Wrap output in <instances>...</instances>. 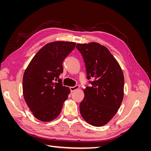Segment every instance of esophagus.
Wrapping results in <instances>:
<instances>
[{
  "mask_svg": "<svg viewBox=\"0 0 151 151\" xmlns=\"http://www.w3.org/2000/svg\"><path fill=\"white\" fill-rule=\"evenodd\" d=\"M78 89H79V85H76L75 86L70 87V88L71 92H73V91H74Z\"/></svg>",
  "mask_w": 151,
  "mask_h": 151,
  "instance_id": "esophagus-1",
  "label": "esophagus"
}]
</instances>
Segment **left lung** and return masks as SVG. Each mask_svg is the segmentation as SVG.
Instances as JSON below:
<instances>
[{"label": "left lung", "instance_id": "obj_1", "mask_svg": "<svg viewBox=\"0 0 151 151\" xmlns=\"http://www.w3.org/2000/svg\"><path fill=\"white\" fill-rule=\"evenodd\" d=\"M85 63L91 86L84 90L79 104L81 115L89 124L101 127L115 115L123 101L124 76L115 58L103 45L96 42L77 44Z\"/></svg>", "mask_w": 151, "mask_h": 151}]
</instances>
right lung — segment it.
Returning <instances> with one entry per match:
<instances>
[{
    "label": "right lung",
    "instance_id": "add662e5",
    "mask_svg": "<svg viewBox=\"0 0 151 151\" xmlns=\"http://www.w3.org/2000/svg\"><path fill=\"white\" fill-rule=\"evenodd\" d=\"M70 42H53L45 45L36 53L24 71L22 91L33 115L42 122H50L59 115L63 104L70 93L63 86L59 76L62 63L76 46ZM59 79V83L55 80Z\"/></svg>",
    "mask_w": 151,
    "mask_h": 151
}]
</instances>
